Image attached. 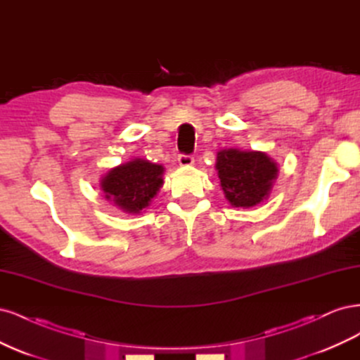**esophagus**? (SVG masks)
Here are the masks:
<instances>
[{"mask_svg":"<svg viewBox=\"0 0 360 360\" xmlns=\"http://www.w3.org/2000/svg\"><path fill=\"white\" fill-rule=\"evenodd\" d=\"M193 162H195V159L191 155H180L179 156V163L181 167H192Z\"/></svg>","mask_w":360,"mask_h":360,"instance_id":"esophagus-1","label":"esophagus"}]
</instances>
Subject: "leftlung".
Segmentation results:
<instances>
[{
    "instance_id": "obj_1",
    "label": "left lung",
    "mask_w": 360,
    "mask_h": 360,
    "mask_svg": "<svg viewBox=\"0 0 360 360\" xmlns=\"http://www.w3.org/2000/svg\"><path fill=\"white\" fill-rule=\"evenodd\" d=\"M216 169L226 200L243 209L263 201L278 176L276 163L266 153L237 148L221 150Z\"/></svg>"
}]
</instances>
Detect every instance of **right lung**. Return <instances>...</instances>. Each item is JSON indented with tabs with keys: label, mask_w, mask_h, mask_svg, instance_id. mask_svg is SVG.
Listing matches in <instances>:
<instances>
[{
	"label": "right lung",
	"mask_w": 360,
	"mask_h": 360,
	"mask_svg": "<svg viewBox=\"0 0 360 360\" xmlns=\"http://www.w3.org/2000/svg\"><path fill=\"white\" fill-rule=\"evenodd\" d=\"M163 167L144 159H134L111 169L102 179L105 198L126 213H139L162 186Z\"/></svg>",
	"instance_id": "add662e5"
}]
</instances>
